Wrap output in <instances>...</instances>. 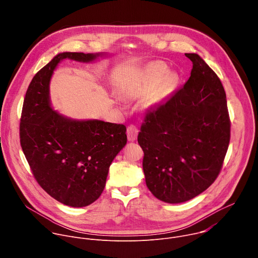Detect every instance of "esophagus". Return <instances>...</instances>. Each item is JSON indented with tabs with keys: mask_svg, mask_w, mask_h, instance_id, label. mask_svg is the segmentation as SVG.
<instances>
[{
	"mask_svg": "<svg viewBox=\"0 0 258 258\" xmlns=\"http://www.w3.org/2000/svg\"><path fill=\"white\" fill-rule=\"evenodd\" d=\"M138 133H139V130L135 126V125H130L126 130V135H127V140L130 142H134L137 140V137H138Z\"/></svg>",
	"mask_w": 258,
	"mask_h": 258,
	"instance_id": "obj_1",
	"label": "esophagus"
}]
</instances>
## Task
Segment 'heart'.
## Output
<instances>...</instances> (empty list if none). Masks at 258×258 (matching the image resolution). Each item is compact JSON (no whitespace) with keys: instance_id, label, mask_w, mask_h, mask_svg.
Returning a JSON list of instances; mask_svg holds the SVG:
<instances>
[{"instance_id":"obj_1","label":"heart","mask_w":258,"mask_h":258,"mask_svg":"<svg viewBox=\"0 0 258 258\" xmlns=\"http://www.w3.org/2000/svg\"><path fill=\"white\" fill-rule=\"evenodd\" d=\"M167 71V66L163 63L148 64L123 89V95L128 98L145 97L144 105L147 108L163 103L172 94L178 82L176 73Z\"/></svg>"}]
</instances>
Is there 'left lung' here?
I'll return each instance as SVG.
<instances>
[{"instance_id":"8db88e82","label":"left lung","mask_w":258,"mask_h":258,"mask_svg":"<svg viewBox=\"0 0 258 258\" xmlns=\"http://www.w3.org/2000/svg\"><path fill=\"white\" fill-rule=\"evenodd\" d=\"M185 55L193 63L190 79L146 114L138 136L146 185L171 204L193 199L215 180L231 136L222 82L198 54Z\"/></svg>"}]
</instances>
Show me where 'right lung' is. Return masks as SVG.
Wrapping results in <instances>:
<instances>
[{
    "label": "right lung",
    "instance_id": "1",
    "mask_svg": "<svg viewBox=\"0 0 258 258\" xmlns=\"http://www.w3.org/2000/svg\"><path fill=\"white\" fill-rule=\"evenodd\" d=\"M105 53L64 52L33 77L20 119V144L39 185L54 199L85 207L102 194L110 164L126 144L123 124L98 119L77 120L55 111L50 81L64 59L90 63Z\"/></svg>",
    "mask_w": 258,
    "mask_h": 258
}]
</instances>
